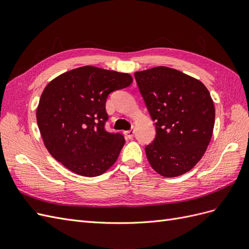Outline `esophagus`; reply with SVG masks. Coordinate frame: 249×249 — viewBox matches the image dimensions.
<instances>
[{
	"mask_svg": "<svg viewBox=\"0 0 249 249\" xmlns=\"http://www.w3.org/2000/svg\"><path fill=\"white\" fill-rule=\"evenodd\" d=\"M124 136L126 139H132L134 136V130H129V131H125L124 133Z\"/></svg>",
	"mask_w": 249,
	"mask_h": 249,
	"instance_id": "esophagus-1",
	"label": "esophagus"
}]
</instances>
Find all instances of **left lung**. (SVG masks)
<instances>
[{"label":"left lung","instance_id":"8db88e82","mask_svg":"<svg viewBox=\"0 0 249 249\" xmlns=\"http://www.w3.org/2000/svg\"><path fill=\"white\" fill-rule=\"evenodd\" d=\"M135 79L157 130L145 147L150 166L165 178L182 176L197 164L212 138L215 107L209 90L166 66L137 71Z\"/></svg>","mask_w":249,"mask_h":249}]
</instances>
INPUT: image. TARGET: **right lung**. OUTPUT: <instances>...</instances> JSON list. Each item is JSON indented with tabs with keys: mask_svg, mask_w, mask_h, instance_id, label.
I'll list each match as a JSON object with an SVG mask.
<instances>
[{
	"mask_svg": "<svg viewBox=\"0 0 249 249\" xmlns=\"http://www.w3.org/2000/svg\"><path fill=\"white\" fill-rule=\"evenodd\" d=\"M130 73L82 66L53 79L41 93L36 119L44 146L69 170L103 175L124 145L122 134L105 130L109 93L130 86Z\"/></svg>",
	"mask_w": 249,
	"mask_h": 249,
	"instance_id": "add662e5",
	"label": "right lung"
}]
</instances>
